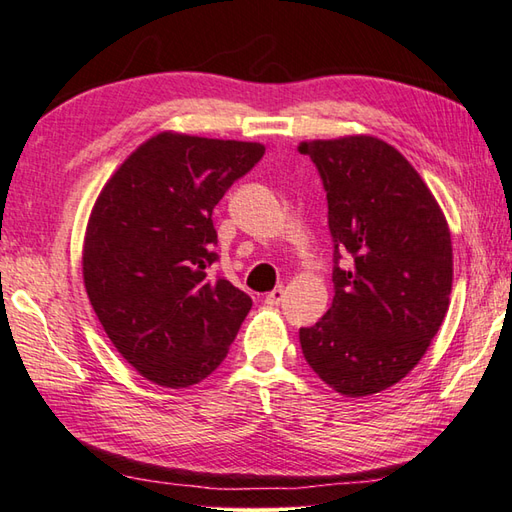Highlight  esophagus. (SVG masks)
Here are the masks:
<instances>
[{"label": "esophagus", "mask_w": 512, "mask_h": 512, "mask_svg": "<svg viewBox=\"0 0 512 512\" xmlns=\"http://www.w3.org/2000/svg\"><path fill=\"white\" fill-rule=\"evenodd\" d=\"M281 299H284V288H275V290H270L268 295H266V303L268 306H279L281 303Z\"/></svg>", "instance_id": "1"}]
</instances>
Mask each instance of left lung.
Returning <instances> with one entry per match:
<instances>
[{
    "mask_svg": "<svg viewBox=\"0 0 512 512\" xmlns=\"http://www.w3.org/2000/svg\"><path fill=\"white\" fill-rule=\"evenodd\" d=\"M299 151L319 169L334 242L332 306L299 330L301 350L334 391L372 396L405 378L440 330L453 284L449 226L385 140H310Z\"/></svg>",
    "mask_w": 512,
    "mask_h": 512,
    "instance_id": "1",
    "label": "left lung"
}]
</instances>
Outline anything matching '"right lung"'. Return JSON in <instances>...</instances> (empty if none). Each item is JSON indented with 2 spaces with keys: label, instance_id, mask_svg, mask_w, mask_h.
<instances>
[{
  "label": "right lung",
  "instance_id": "obj_1",
  "mask_svg": "<svg viewBox=\"0 0 512 512\" xmlns=\"http://www.w3.org/2000/svg\"><path fill=\"white\" fill-rule=\"evenodd\" d=\"M266 147L162 132L140 145L96 200L83 281L105 334L162 387L200 383L220 365L253 306L217 262L213 209Z\"/></svg>",
  "mask_w": 512,
  "mask_h": 512
}]
</instances>
